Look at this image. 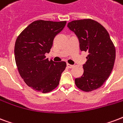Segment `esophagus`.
I'll return each mask as SVG.
<instances>
[{
  "label": "esophagus",
  "instance_id": "34e87169",
  "mask_svg": "<svg viewBox=\"0 0 123 123\" xmlns=\"http://www.w3.org/2000/svg\"><path fill=\"white\" fill-rule=\"evenodd\" d=\"M67 67H68V68H69V69H71V68H73L74 66L73 65H71V64H69V63H67Z\"/></svg>",
  "mask_w": 123,
  "mask_h": 123
}]
</instances>
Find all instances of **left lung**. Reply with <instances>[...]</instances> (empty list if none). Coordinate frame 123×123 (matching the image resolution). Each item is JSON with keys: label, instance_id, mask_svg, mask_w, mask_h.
<instances>
[{"label": "left lung", "instance_id": "obj_1", "mask_svg": "<svg viewBox=\"0 0 123 123\" xmlns=\"http://www.w3.org/2000/svg\"><path fill=\"white\" fill-rule=\"evenodd\" d=\"M67 27L76 34L81 51L88 52L83 65L84 73L75 78V84L84 91L99 88L110 75L115 60V48L108 32L92 19L73 21Z\"/></svg>", "mask_w": 123, "mask_h": 123}]
</instances>
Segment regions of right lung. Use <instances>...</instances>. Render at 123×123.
Here are the masks:
<instances>
[{"instance_id": "add662e5", "label": "right lung", "mask_w": 123, "mask_h": 123, "mask_svg": "<svg viewBox=\"0 0 123 123\" xmlns=\"http://www.w3.org/2000/svg\"><path fill=\"white\" fill-rule=\"evenodd\" d=\"M66 23L34 21L17 38L14 49L17 67L25 82L36 91L48 93L59 84L66 63L49 61L45 54L49 53L54 37Z\"/></svg>"}]
</instances>
